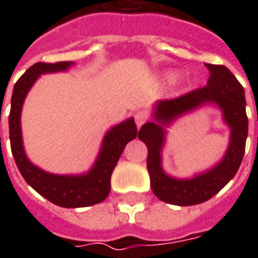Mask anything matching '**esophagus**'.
I'll use <instances>...</instances> for the list:
<instances>
[{
	"instance_id": "34e87169",
	"label": "esophagus",
	"mask_w": 258,
	"mask_h": 258,
	"mask_svg": "<svg viewBox=\"0 0 258 258\" xmlns=\"http://www.w3.org/2000/svg\"><path fill=\"white\" fill-rule=\"evenodd\" d=\"M135 124H137V127H141L142 124L146 123V120H148V114L145 112H137L135 113Z\"/></svg>"
}]
</instances>
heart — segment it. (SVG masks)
Listing matches in <instances>:
<instances>
[{
	"instance_id": "b5f03b06",
	"label": "heart",
	"mask_w": 258,
	"mask_h": 258,
	"mask_svg": "<svg viewBox=\"0 0 258 258\" xmlns=\"http://www.w3.org/2000/svg\"><path fill=\"white\" fill-rule=\"evenodd\" d=\"M164 80H167V81H174V84L177 85L178 88H182V87H186V85L189 84V81L186 79H182V77H178L177 79V73L174 72V70H168L164 73Z\"/></svg>"
}]
</instances>
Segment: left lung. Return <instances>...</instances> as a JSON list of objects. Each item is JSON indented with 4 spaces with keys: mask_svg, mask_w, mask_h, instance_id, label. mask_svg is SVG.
Segmentation results:
<instances>
[{
    "mask_svg": "<svg viewBox=\"0 0 258 258\" xmlns=\"http://www.w3.org/2000/svg\"><path fill=\"white\" fill-rule=\"evenodd\" d=\"M210 77L203 88L171 101L152 105V121L141 127L138 138L148 148L146 167L151 188L159 199L175 206H194L211 199L235 177L244 155L247 116L244 90L229 69L206 63ZM214 106L222 112L223 122L230 128V142L224 156L211 168L186 179L168 174L162 167V149L167 128L186 114L202 107Z\"/></svg>",
    "mask_w": 258,
    "mask_h": 258,
    "instance_id": "1",
    "label": "left lung"
}]
</instances>
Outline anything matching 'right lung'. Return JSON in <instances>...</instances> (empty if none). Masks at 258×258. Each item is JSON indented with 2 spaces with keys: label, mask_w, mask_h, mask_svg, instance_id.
I'll list each match as a JSON object with an SVG mask.
<instances>
[{
  "label": "right lung",
  "mask_w": 258,
  "mask_h": 258,
  "mask_svg": "<svg viewBox=\"0 0 258 258\" xmlns=\"http://www.w3.org/2000/svg\"><path fill=\"white\" fill-rule=\"evenodd\" d=\"M74 62L33 64L26 70L14 87L9 113V140L15 163L22 177L33 189L51 203L66 209L87 207L101 203L110 192V177L124 148L137 137L134 117L107 130L102 138L101 148L95 162L85 173L53 174L42 170L27 157L22 135V109L29 91L42 74L68 72ZM1 116V112H0Z\"/></svg>",
  "instance_id": "1"
}]
</instances>
